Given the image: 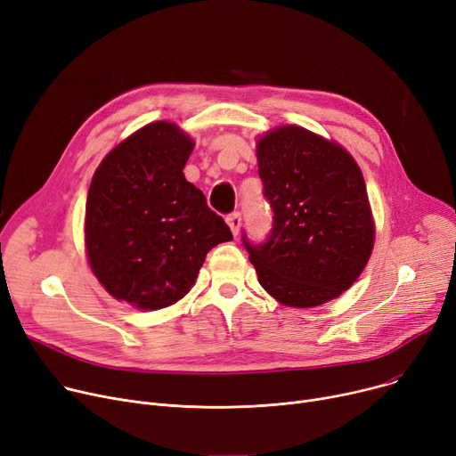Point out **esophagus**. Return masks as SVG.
Listing matches in <instances>:
<instances>
[{
    "instance_id": "esophagus-1",
    "label": "esophagus",
    "mask_w": 456,
    "mask_h": 456,
    "mask_svg": "<svg viewBox=\"0 0 456 456\" xmlns=\"http://www.w3.org/2000/svg\"><path fill=\"white\" fill-rule=\"evenodd\" d=\"M227 224H229V227H231L232 234H234V236H238V232H240V225H241V216H240V212H231V215L227 216Z\"/></svg>"
}]
</instances>
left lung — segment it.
Returning <instances> with one entry per match:
<instances>
[{
  "label": "left lung",
  "mask_w": 456,
  "mask_h": 456,
  "mask_svg": "<svg viewBox=\"0 0 456 456\" xmlns=\"http://www.w3.org/2000/svg\"><path fill=\"white\" fill-rule=\"evenodd\" d=\"M273 227L262 244L241 234L260 286L293 308L339 297L365 269L374 222L362 174L348 151L300 126L256 144Z\"/></svg>",
  "instance_id": "left-lung-1"
}]
</instances>
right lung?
I'll use <instances>...</instances> for the list:
<instances>
[{
	"label": "right lung",
	"mask_w": 456,
	"mask_h": 456,
	"mask_svg": "<svg viewBox=\"0 0 456 456\" xmlns=\"http://www.w3.org/2000/svg\"><path fill=\"white\" fill-rule=\"evenodd\" d=\"M192 139L158 120L104 158L86 201L89 265L110 295L141 310L167 308L194 286L207 253L232 240L183 168Z\"/></svg>",
	"instance_id": "1"
}]
</instances>
